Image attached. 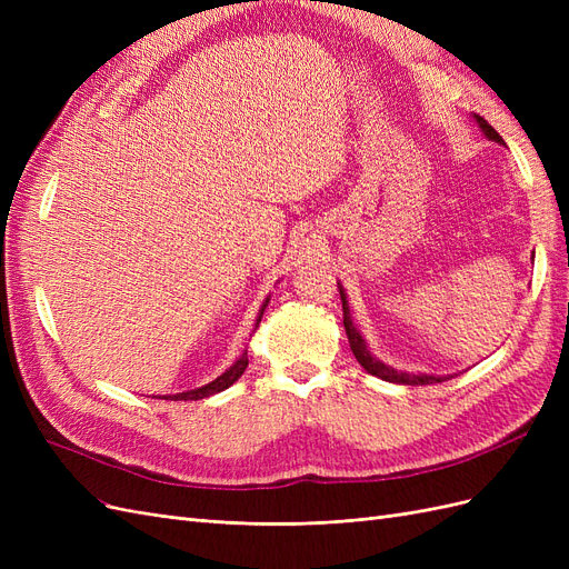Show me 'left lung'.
Masks as SVG:
<instances>
[{"instance_id": "obj_1", "label": "left lung", "mask_w": 569, "mask_h": 569, "mask_svg": "<svg viewBox=\"0 0 569 569\" xmlns=\"http://www.w3.org/2000/svg\"><path fill=\"white\" fill-rule=\"evenodd\" d=\"M475 120H477V126L481 128V132H485L491 142H498V144H506L503 142V137L498 134L485 118L481 116H475ZM339 284V282H337ZM339 295H341V308H343V330H347V337H349V343H351V351H353V356H356V360L360 366H363L370 375H375V377H380V380H385V382H396V385H435V382H443V380H449V377H435V375H410V372H401V370H393V368H389V366H385L382 360H377L372 353H370V349H368V343H366V339L360 337V332L356 330V325H353V320H351V311H349V303H347V295H343V287L339 284Z\"/></svg>"}]
</instances>
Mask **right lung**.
<instances>
[{
	"label": "right lung",
	"mask_w": 569,
	"mask_h": 569,
	"mask_svg": "<svg viewBox=\"0 0 569 569\" xmlns=\"http://www.w3.org/2000/svg\"><path fill=\"white\" fill-rule=\"evenodd\" d=\"M268 301H270V299H266L263 306H261V311H258L256 327H258V322H261V318H263V311H266ZM247 366H249V358H247V351H244L226 372H222L220 377H216L213 382L203 385V387H199V389L182 391V393H170V396H166V401H199V399H206V396H213V393H218V391H226L230 385H234V382L239 380V377H242V372L247 370Z\"/></svg>",
	"instance_id": "add662e5"
}]
</instances>
